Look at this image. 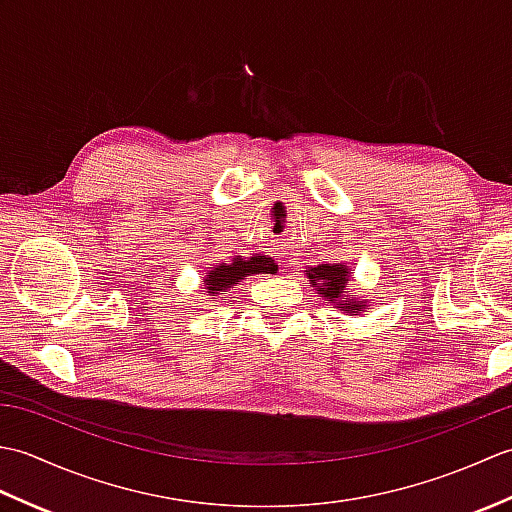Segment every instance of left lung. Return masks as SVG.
Instances as JSON below:
<instances>
[{"label": "left lung", "instance_id": "8db88e82", "mask_svg": "<svg viewBox=\"0 0 512 512\" xmlns=\"http://www.w3.org/2000/svg\"><path fill=\"white\" fill-rule=\"evenodd\" d=\"M303 273L310 279L312 288L317 290L325 301L332 303L334 308L343 310L345 314L369 310L372 299L358 297L356 292L350 290L352 273L347 264H319L314 268L308 266V270H303Z\"/></svg>", "mask_w": 512, "mask_h": 512}]
</instances>
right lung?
Here are the masks:
<instances>
[{
  "label": "right lung",
  "instance_id": "right-lung-1",
  "mask_svg": "<svg viewBox=\"0 0 512 512\" xmlns=\"http://www.w3.org/2000/svg\"><path fill=\"white\" fill-rule=\"evenodd\" d=\"M275 264L273 259L266 255H250L242 257L235 255L231 257V262H222L215 264L209 270H204V290L215 299L220 295H226L228 288H233L237 281L246 279L248 275H259V273H273Z\"/></svg>",
  "mask_w": 512,
  "mask_h": 512
}]
</instances>
